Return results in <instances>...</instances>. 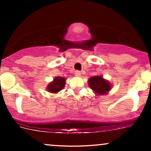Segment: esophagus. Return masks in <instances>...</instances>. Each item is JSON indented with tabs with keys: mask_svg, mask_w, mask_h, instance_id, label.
Masks as SVG:
<instances>
[{
	"mask_svg": "<svg viewBox=\"0 0 151 151\" xmlns=\"http://www.w3.org/2000/svg\"><path fill=\"white\" fill-rule=\"evenodd\" d=\"M74 74H75V76H77V77H79V76H81V72L79 70H77L74 72Z\"/></svg>",
	"mask_w": 151,
	"mask_h": 151,
	"instance_id": "obj_1",
	"label": "esophagus"
}]
</instances>
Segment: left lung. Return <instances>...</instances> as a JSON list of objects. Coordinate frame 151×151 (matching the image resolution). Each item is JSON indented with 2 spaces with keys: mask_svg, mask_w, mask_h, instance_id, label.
I'll use <instances>...</instances> for the list:
<instances>
[{
  "mask_svg": "<svg viewBox=\"0 0 151 151\" xmlns=\"http://www.w3.org/2000/svg\"><path fill=\"white\" fill-rule=\"evenodd\" d=\"M88 83L89 87L93 90V92L99 95L106 94L111 88L110 83L101 76L90 77Z\"/></svg>",
  "mask_w": 151,
  "mask_h": 151,
  "instance_id": "obj_1",
  "label": "left lung"
}]
</instances>
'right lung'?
Segmentation results:
<instances>
[{
    "instance_id": "add662e5",
    "label": "right lung",
    "mask_w": 151,
    "mask_h": 151,
    "mask_svg": "<svg viewBox=\"0 0 151 151\" xmlns=\"http://www.w3.org/2000/svg\"><path fill=\"white\" fill-rule=\"evenodd\" d=\"M66 79L64 77H57L54 79V80L48 84L47 89L49 92L58 93L63 89L65 86Z\"/></svg>"
}]
</instances>
